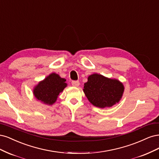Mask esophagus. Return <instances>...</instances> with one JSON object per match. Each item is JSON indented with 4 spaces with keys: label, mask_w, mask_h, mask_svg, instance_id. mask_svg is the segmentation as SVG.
<instances>
[{
    "label": "esophagus",
    "mask_w": 159,
    "mask_h": 159,
    "mask_svg": "<svg viewBox=\"0 0 159 159\" xmlns=\"http://www.w3.org/2000/svg\"><path fill=\"white\" fill-rule=\"evenodd\" d=\"M79 84H80V83H79V81H78V80H73V81H72V85L73 86L77 87V86H79Z\"/></svg>",
    "instance_id": "obj_1"
}]
</instances>
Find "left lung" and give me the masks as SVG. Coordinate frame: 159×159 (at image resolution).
<instances>
[{"label": "left lung", "mask_w": 159, "mask_h": 159, "mask_svg": "<svg viewBox=\"0 0 159 159\" xmlns=\"http://www.w3.org/2000/svg\"><path fill=\"white\" fill-rule=\"evenodd\" d=\"M83 92L93 106L105 108L118 104L124 93V86L116 79L98 73L92 74L84 84Z\"/></svg>", "instance_id": "1"}]
</instances>
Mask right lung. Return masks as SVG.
Here are the masks:
<instances>
[{"mask_svg":"<svg viewBox=\"0 0 159 159\" xmlns=\"http://www.w3.org/2000/svg\"><path fill=\"white\" fill-rule=\"evenodd\" d=\"M67 86L66 79L52 73L34 86L33 94L38 101L46 105H53L61 93Z\"/></svg>","mask_w":159,"mask_h":159,"instance_id":"1","label":"right lung"}]
</instances>
